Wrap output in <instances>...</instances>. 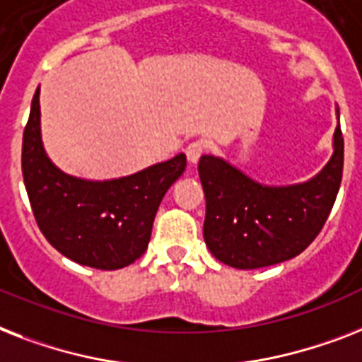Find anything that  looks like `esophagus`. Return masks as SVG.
<instances>
[{"mask_svg":"<svg viewBox=\"0 0 362 362\" xmlns=\"http://www.w3.org/2000/svg\"><path fill=\"white\" fill-rule=\"evenodd\" d=\"M204 152H206V145L202 141H193V143H189V146L186 148V154L191 165H197Z\"/></svg>","mask_w":362,"mask_h":362,"instance_id":"esophagus-1","label":"esophagus"}]
</instances>
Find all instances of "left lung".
<instances>
[{
  "label": "left lung",
  "instance_id": "left-lung-1",
  "mask_svg": "<svg viewBox=\"0 0 362 362\" xmlns=\"http://www.w3.org/2000/svg\"><path fill=\"white\" fill-rule=\"evenodd\" d=\"M327 165L303 184L264 186L216 156H202L204 242L219 262L257 269L298 257L327 221L342 182L344 139L333 135Z\"/></svg>",
  "mask_w": 362,
  "mask_h": 362
}]
</instances>
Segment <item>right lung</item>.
Segmentation results:
<instances>
[{
  "label": "right lung",
  "instance_id": "add662e5",
  "mask_svg": "<svg viewBox=\"0 0 362 362\" xmlns=\"http://www.w3.org/2000/svg\"><path fill=\"white\" fill-rule=\"evenodd\" d=\"M40 89L23 130L22 173L44 238L81 266L120 269L146 251L167 189L186 171V154L113 180L76 178L52 163L40 137Z\"/></svg>",
  "mask_w": 362,
  "mask_h": 362
}]
</instances>
